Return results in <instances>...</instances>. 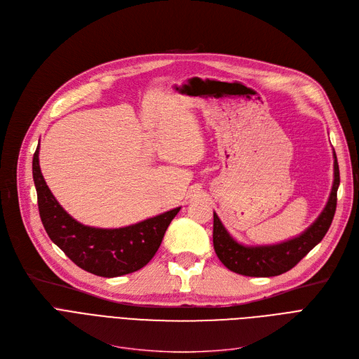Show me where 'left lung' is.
I'll list each match as a JSON object with an SVG mask.
<instances>
[{
  "label": "left lung",
  "instance_id": "obj_1",
  "mask_svg": "<svg viewBox=\"0 0 359 359\" xmlns=\"http://www.w3.org/2000/svg\"><path fill=\"white\" fill-rule=\"evenodd\" d=\"M333 157L334 180L325 210L303 234L295 238L272 244V246H243L229 234L218 215L214 212V249L222 265L244 276H276L292 269L314 246H317L326 236L336 211L337 187L341 183V177H339V165L334 151Z\"/></svg>",
  "mask_w": 359,
  "mask_h": 359
}]
</instances>
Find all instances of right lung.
Masks as SVG:
<instances>
[{"label": "right lung", "instance_id": "add662e5", "mask_svg": "<svg viewBox=\"0 0 359 359\" xmlns=\"http://www.w3.org/2000/svg\"><path fill=\"white\" fill-rule=\"evenodd\" d=\"M33 180L39 215L49 238L77 266L104 278L132 273L154 257L180 208L123 229H94L75 221L55 199L39 167V145L33 156Z\"/></svg>", "mask_w": 359, "mask_h": 359}]
</instances>
